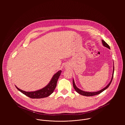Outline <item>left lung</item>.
I'll return each mask as SVG.
<instances>
[{
  "label": "left lung",
  "instance_id": "left-lung-1",
  "mask_svg": "<svg viewBox=\"0 0 125 125\" xmlns=\"http://www.w3.org/2000/svg\"><path fill=\"white\" fill-rule=\"evenodd\" d=\"M102 42L103 45L105 47H107V48H109V49H110V46H109V45H108L107 43L104 41L102 40ZM114 66H113V70L112 76V78H111V80L110 83H108V84L106 86H105L104 88L102 89V90H101L99 91H98V92H84V91H82V90H80L79 88H78L76 86V84H75V83L74 79L73 80V87H74V89L75 90V91H76L78 94H81V95H83V96H94V95H96L99 94H100V93H101L102 92H103L104 91H105L106 88H107L109 86V85H110V84H111V82H112V80H113V75H114Z\"/></svg>",
  "mask_w": 125,
  "mask_h": 125
}]
</instances>
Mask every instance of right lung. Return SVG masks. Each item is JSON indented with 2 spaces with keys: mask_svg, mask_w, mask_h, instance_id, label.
Returning a JSON list of instances; mask_svg holds the SVG:
<instances>
[{
  "mask_svg": "<svg viewBox=\"0 0 125 125\" xmlns=\"http://www.w3.org/2000/svg\"><path fill=\"white\" fill-rule=\"evenodd\" d=\"M61 73V71H58L56 74L53 75L50 82L48 84L44 87L41 89L40 90L34 92H25L20 90V88L17 87L16 85V87L20 92L23 93L25 95L31 98H42L46 97L49 96L54 92L55 88L57 85V83L58 78H59Z\"/></svg>",
  "mask_w": 125,
  "mask_h": 125,
  "instance_id": "1",
  "label": "right lung"
}]
</instances>
